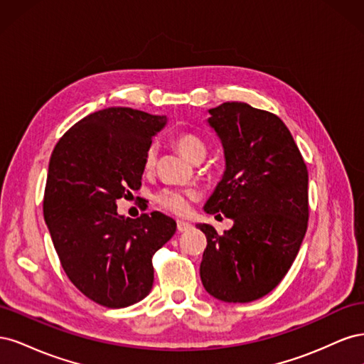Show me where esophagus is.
Returning <instances> with one entry per match:
<instances>
[{"label":"esophagus","instance_id":"esophagus-1","mask_svg":"<svg viewBox=\"0 0 364 364\" xmlns=\"http://www.w3.org/2000/svg\"><path fill=\"white\" fill-rule=\"evenodd\" d=\"M191 228V225L188 222H183V220H178V230L179 232H185V230H188Z\"/></svg>","mask_w":364,"mask_h":364}]
</instances>
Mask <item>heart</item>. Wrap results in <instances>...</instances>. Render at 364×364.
<instances>
[{"label": "heart", "mask_w": 364, "mask_h": 364, "mask_svg": "<svg viewBox=\"0 0 364 364\" xmlns=\"http://www.w3.org/2000/svg\"><path fill=\"white\" fill-rule=\"evenodd\" d=\"M174 146L178 147L183 155L188 158L190 161H199L206 156V146L205 142L194 134H190V132H182V134H178L173 139ZM156 162V150L150 147L146 151L144 156V170H151L155 167ZM196 193L191 190H176V188H164L155 196V203L165 209V211H171L176 214H183L188 209V203L191 199H194Z\"/></svg>", "instance_id": "b5f03b06"}]
</instances>
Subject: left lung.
<instances>
[{"instance_id":"8db88e82","label":"left lung","mask_w":364,"mask_h":364,"mask_svg":"<svg viewBox=\"0 0 364 364\" xmlns=\"http://www.w3.org/2000/svg\"><path fill=\"white\" fill-rule=\"evenodd\" d=\"M208 124L225 150L226 170L203 209L234 226L206 235L205 290L223 302H252L287 274L308 225V170L290 130L272 112L228 102L209 109Z\"/></svg>"}]
</instances>
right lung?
<instances>
[{
    "mask_svg": "<svg viewBox=\"0 0 364 364\" xmlns=\"http://www.w3.org/2000/svg\"><path fill=\"white\" fill-rule=\"evenodd\" d=\"M167 117L132 107L90 114L53 150L43 217L70 281L107 308L134 305L150 293L151 258L176 232L153 211L118 215L117 200L139 190L144 156Z\"/></svg>",
    "mask_w": 364,
    "mask_h": 364,
    "instance_id": "add662e5",
    "label": "right lung"
}]
</instances>
